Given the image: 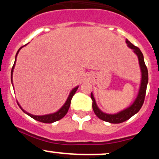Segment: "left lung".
<instances>
[{"instance_id":"obj_1","label":"left lung","mask_w":159,"mask_h":159,"mask_svg":"<svg viewBox=\"0 0 159 159\" xmlns=\"http://www.w3.org/2000/svg\"><path fill=\"white\" fill-rule=\"evenodd\" d=\"M125 43H127L128 46L130 48H132L134 51V52L137 54V56H138L140 70H141V82H140V90L136 99L134 100V102L132 105H130L125 110L120 111L117 114H108L102 112L98 108L96 103V101H95L93 94L91 93L90 95L91 98L93 100V109L95 114L100 120H104L105 122H108V123H121L123 122L126 121L127 120L132 117V116H134V114H137L140 111V109L141 108L142 105L143 104L144 98H145L146 96V91H147V84H148V70H147V66H146L145 62H144L143 54L140 52L139 48L134 46L128 39L125 40Z\"/></svg>"}]
</instances>
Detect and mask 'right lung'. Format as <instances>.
Listing matches in <instances>:
<instances>
[{
	"label": "right lung",
	"instance_id": "add662e5",
	"mask_svg": "<svg viewBox=\"0 0 159 159\" xmlns=\"http://www.w3.org/2000/svg\"><path fill=\"white\" fill-rule=\"evenodd\" d=\"M25 46V45H24ZM24 46H21V48H20L19 50H18L17 53H16V59H15V63H14L13 64V66H12V70H11V78H12V72H13V69H14V67H15V64H16V57H17L18 54H19L20 49H21L22 47ZM11 81H12V84H12V80L11 79ZM78 87H75V88L72 90V91L70 92V93L69 95V97L67 98L66 102L64 105H63V107H61V109H60L59 111H57V112L54 113V114H47V115H43V116H36V115H33L31 114H30V113H27L25 111V110H23L22 107L20 106V105L19 103H18V105H19V106L20 107V108L22 110V111L25 113V114H27L28 116H30V117H32L33 119L37 120V121H39L41 122V123H54V122H56L57 121V120H60L63 117V116H65L66 114H67V112H68L69 111V107H70V104H71V100H72V96H74L76 90H78Z\"/></svg>",
	"mask_w": 159,
	"mask_h": 159
}]
</instances>
